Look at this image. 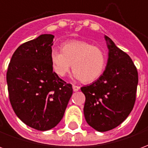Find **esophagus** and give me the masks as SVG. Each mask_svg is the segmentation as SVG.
<instances>
[{"mask_svg":"<svg viewBox=\"0 0 148 148\" xmlns=\"http://www.w3.org/2000/svg\"><path fill=\"white\" fill-rule=\"evenodd\" d=\"M79 89H80V87L79 86H74V85H73V90H74V92H77V91H78Z\"/></svg>","mask_w":148,"mask_h":148,"instance_id":"34e87169","label":"esophagus"}]
</instances>
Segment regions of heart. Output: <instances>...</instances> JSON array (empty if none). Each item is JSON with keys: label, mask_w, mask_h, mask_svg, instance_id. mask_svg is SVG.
Returning <instances> with one entry per match:
<instances>
[{"label": "heart", "mask_w": 148, "mask_h": 148, "mask_svg": "<svg viewBox=\"0 0 148 148\" xmlns=\"http://www.w3.org/2000/svg\"><path fill=\"white\" fill-rule=\"evenodd\" d=\"M52 67L59 77H64L71 67L74 77L85 83L98 79L105 70V51L92 43L71 40L62 44V49L53 47L50 52Z\"/></svg>", "instance_id": "b5f03b06"}]
</instances>
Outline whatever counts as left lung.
Segmentation results:
<instances>
[{"label":"left lung","instance_id":"obj_1","mask_svg":"<svg viewBox=\"0 0 148 148\" xmlns=\"http://www.w3.org/2000/svg\"><path fill=\"white\" fill-rule=\"evenodd\" d=\"M108 61L101 76L81 88L86 96L84 116L87 124L97 132L117 127L133 109L138 72L132 58L105 36Z\"/></svg>","mask_w":148,"mask_h":148}]
</instances>
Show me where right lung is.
<instances>
[{"mask_svg": "<svg viewBox=\"0 0 148 148\" xmlns=\"http://www.w3.org/2000/svg\"><path fill=\"white\" fill-rule=\"evenodd\" d=\"M54 36L40 35L23 43L12 56L6 79L9 100L27 126L47 131L60 122L73 93L53 71L50 52Z\"/></svg>", "mask_w": 148, "mask_h": 148, "instance_id": "right-lung-1", "label": "right lung"}]
</instances>
